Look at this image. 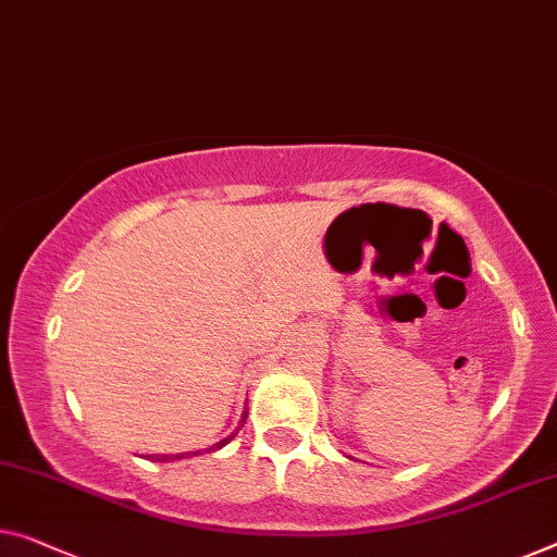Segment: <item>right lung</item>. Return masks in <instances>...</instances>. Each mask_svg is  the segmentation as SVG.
<instances>
[{"label": "right lung", "instance_id": "obj_1", "mask_svg": "<svg viewBox=\"0 0 557 557\" xmlns=\"http://www.w3.org/2000/svg\"><path fill=\"white\" fill-rule=\"evenodd\" d=\"M245 418H247V414H243V420H239V428H243V422H245ZM239 428H237V430H239ZM237 430H235V433H232V435H227L225 440H220V443H218V445L207 447V453H212V450H220V447H225V445L230 443V440L237 435ZM199 453H202V450H197V453H180V455H157V458H152V460H157V462H170V460H182V458H193V455H199Z\"/></svg>", "mask_w": 557, "mask_h": 557}]
</instances>
